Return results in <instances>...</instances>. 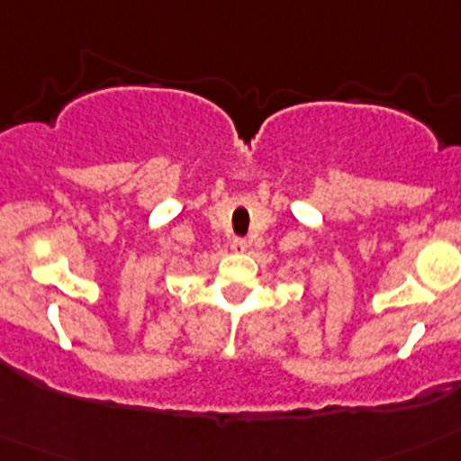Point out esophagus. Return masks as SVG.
Masks as SVG:
<instances>
[{"mask_svg": "<svg viewBox=\"0 0 461 461\" xmlns=\"http://www.w3.org/2000/svg\"><path fill=\"white\" fill-rule=\"evenodd\" d=\"M244 247H247V242H244L242 238H235V240H233V249H240V251H242Z\"/></svg>", "mask_w": 461, "mask_h": 461, "instance_id": "esophagus-1", "label": "esophagus"}]
</instances>
